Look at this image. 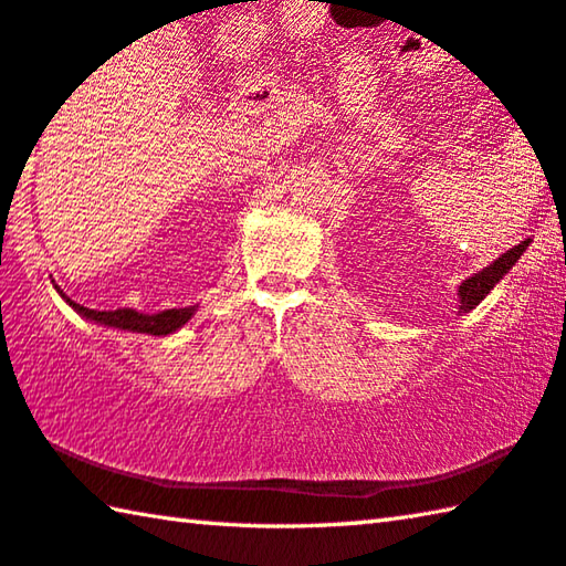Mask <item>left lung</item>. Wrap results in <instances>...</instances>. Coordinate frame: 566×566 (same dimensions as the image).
Here are the masks:
<instances>
[{
    "label": "left lung",
    "instance_id": "obj_1",
    "mask_svg": "<svg viewBox=\"0 0 566 566\" xmlns=\"http://www.w3.org/2000/svg\"><path fill=\"white\" fill-rule=\"evenodd\" d=\"M532 243V238H524L520 245L510 248L507 253H502L497 261H492L488 268H482V271L472 273L470 277H464L458 289V298H460V311L458 313H470L472 308H478V305L488 298V293L497 285L504 275L510 273V268L520 261L522 253L527 251Z\"/></svg>",
    "mask_w": 566,
    "mask_h": 566
}]
</instances>
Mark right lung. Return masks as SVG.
Wrapping results in <instances>:
<instances>
[{
    "label": "right lung",
    "instance_id": "obj_1",
    "mask_svg": "<svg viewBox=\"0 0 566 566\" xmlns=\"http://www.w3.org/2000/svg\"><path fill=\"white\" fill-rule=\"evenodd\" d=\"M56 293L72 305V308L82 315V318L92 321L96 325H104V328H116V331H128V333H146V335H171L178 328L193 318L198 305H188V308H168L161 313H138L134 308H118V311H92L84 308V305L74 303L66 298L64 291L54 285Z\"/></svg>",
    "mask_w": 566,
    "mask_h": 566
}]
</instances>
